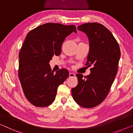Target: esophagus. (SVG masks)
Wrapping results in <instances>:
<instances>
[{
	"mask_svg": "<svg viewBox=\"0 0 133 133\" xmlns=\"http://www.w3.org/2000/svg\"><path fill=\"white\" fill-rule=\"evenodd\" d=\"M69 77H76L75 73H69Z\"/></svg>",
	"mask_w": 133,
	"mask_h": 133,
	"instance_id": "34e87169",
	"label": "esophagus"
}]
</instances>
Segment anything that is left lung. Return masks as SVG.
I'll list each match as a JSON object with an SVG mask.
<instances>
[{
    "label": "left lung",
    "instance_id": "obj_1",
    "mask_svg": "<svg viewBox=\"0 0 133 133\" xmlns=\"http://www.w3.org/2000/svg\"><path fill=\"white\" fill-rule=\"evenodd\" d=\"M77 29L88 37L90 49L85 65H92L93 68L84 78L83 75H76L78 84L71 89V94L80 106L92 108L102 103L109 94L117 73L120 49L112 33L102 24L84 23Z\"/></svg>",
    "mask_w": 133,
    "mask_h": 133
}]
</instances>
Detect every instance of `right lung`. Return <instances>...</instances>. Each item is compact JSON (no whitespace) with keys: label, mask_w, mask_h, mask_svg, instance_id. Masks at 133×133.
<instances>
[{"label":"right lung","mask_w":133,"mask_h":133,"mask_svg":"<svg viewBox=\"0 0 133 133\" xmlns=\"http://www.w3.org/2000/svg\"><path fill=\"white\" fill-rule=\"evenodd\" d=\"M75 25L48 23L31 30L19 52L18 76L26 98L35 106L44 107L55 100L57 90L69 77L65 69L51 71L49 62L61 53L62 45Z\"/></svg>","instance_id":"add662e5"}]
</instances>
